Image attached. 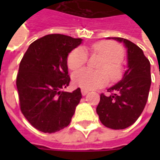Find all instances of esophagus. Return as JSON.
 <instances>
[{"label": "esophagus", "mask_w": 160, "mask_h": 160, "mask_svg": "<svg viewBox=\"0 0 160 160\" xmlns=\"http://www.w3.org/2000/svg\"><path fill=\"white\" fill-rule=\"evenodd\" d=\"M81 92H82V94L84 96V95H86V94H88V93H89V91H88V90H85V89H81Z\"/></svg>", "instance_id": "obj_1"}]
</instances>
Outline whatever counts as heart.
Here are the masks:
<instances>
[{
  "instance_id": "1",
  "label": "heart",
  "mask_w": 160,
  "mask_h": 160,
  "mask_svg": "<svg viewBox=\"0 0 160 160\" xmlns=\"http://www.w3.org/2000/svg\"><path fill=\"white\" fill-rule=\"evenodd\" d=\"M91 52L103 58L98 68L101 70L83 68L77 71L72 77L73 83L83 89L92 90L105 85L108 82V76L112 80L119 78L122 73L120 62L124 57V51L121 46L111 41H103L94 43L91 48ZM87 58L86 50L83 47H77L68 56V67L71 70H77L86 63Z\"/></svg>"
}]
</instances>
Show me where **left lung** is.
Here are the masks:
<instances>
[{
    "label": "left lung",
    "instance_id": "8db88e82",
    "mask_svg": "<svg viewBox=\"0 0 160 160\" xmlns=\"http://www.w3.org/2000/svg\"><path fill=\"white\" fill-rule=\"evenodd\" d=\"M123 42L127 50V69L118 83L108 88V96L101 94L96 108L100 120L106 127L125 129L138 119L143 111L151 88V63L142 50L131 41L111 37Z\"/></svg>",
    "mask_w": 160,
    "mask_h": 160
}]
</instances>
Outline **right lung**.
Listing matches in <instances>:
<instances>
[{"label":"right lung","instance_id":"add662e5","mask_svg":"<svg viewBox=\"0 0 160 160\" xmlns=\"http://www.w3.org/2000/svg\"><path fill=\"white\" fill-rule=\"evenodd\" d=\"M81 38L48 34L32 42L24 54L17 77L20 109L41 132H58L69 125L80 102V88L61 91L69 85L68 56L82 43Z\"/></svg>","mask_w":160,"mask_h":160}]
</instances>
